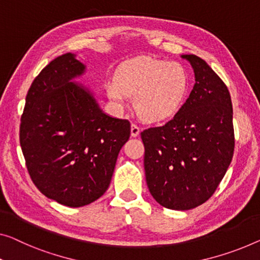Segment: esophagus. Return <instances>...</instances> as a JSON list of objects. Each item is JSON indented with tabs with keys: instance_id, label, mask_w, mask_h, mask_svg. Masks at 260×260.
Returning <instances> with one entry per match:
<instances>
[{
	"instance_id": "1",
	"label": "esophagus",
	"mask_w": 260,
	"mask_h": 260,
	"mask_svg": "<svg viewBox=\"0 0 260 260\" xmlns=\"http://www.w3.org/2000/svg\"><path fill=\"white\" fill-rule=\"evenodd\" d=\"M140 134V127H139L138 125H135V123H132L131 126V135L133 138L138 137V135Z\"/></svg>"
}]
</instances>
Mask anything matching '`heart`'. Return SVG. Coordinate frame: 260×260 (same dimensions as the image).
<instances>
[{
	"label": "heart",
	"instance_id": "1",
	"mask_svg": "<svg viewBox=\"0 0 260 260\" xmlns=\"http://www.w3.org/2000/svg\"><path fill=\"white\" fill-rule=\"evenodd\" d=\"M190 90L184 65L153 57L132 58L120 65L114 78L106 81L113 105L122 110L134 95L135 111L148 122L169 120L179 113Z\"/></svg>",
	"mask_w": 260,
	"mask_h": 260
}]
</instances>
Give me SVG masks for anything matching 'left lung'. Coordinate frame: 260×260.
<instances>
[{"instance_id": "left-lung-1", "label": "left lung", "mask_w": 260, "mask_h": 260, "mask_svg": "<svg viewBox=\"0 0 260 260\" xmlns=\"http://www.w3.org/2000/svg\"><path fill=\"white\" fill-rule=\"evenodd\" d=\"M182 58L195 72L190 95L167 123L141 132L147 185L157 203L173 210H189L210 199L235 149L226 85L202 58Z\"/></svg>"}]
</instances>
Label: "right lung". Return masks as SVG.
<instances>
[{
  "instance_id": "right-lung-1",
  "label": "right lung",
  "mask_w": 260,
  "mask_h": 260,
  "mask_svg": "<svg viewBox=\"0 0 260 260\" xmlns=\"http://www.w3.org/2000/svg\"><path fill=\"white\" fill-rule=\"evenodd\" d=\"M84 71L70 52L50 61L31 84L19 126L34 184L48 199L71 208L104 195L131 135L128 120L104 113L92 93L73 83Z\"/></svg>"
}]
</instances>
